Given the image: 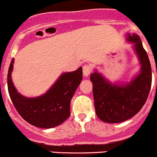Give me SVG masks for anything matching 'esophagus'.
Instances as JSON below:
<instances>
[{"instance_id":"esophagus-1","label":"esophagus","mask_w":157,"mask_h":157,"mask_svg":"<svg viewBox=\"0 0 157 157\" xmlns=\"http://www.w3.org/2000/svg\"><path fill=\"white\" fill-rule=\"evenodd\" d=\"M83 76L84 77H87L90 75V74L91 72V67L89 65H85L83 66Z\"/></svg>"}]
</instances>
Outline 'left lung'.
<instances>
[{"instance_id": "1", "label": "left lung", "mask_w": 157, "mask_h": 157, "mask_svg": "<svg viewBox=\"0 0 157 157\" xmlns=\"http://www.w3.org/2000/svg\"><path fill=\"white\" fill-rule=\"evenodd\" d=\"M125 36L140 63L139 73L125 82H112L97 70L90 78L96 114L104 122L120 123L133 117L144 105L151 89L152 68L141 40L135 33Z\"/></svg>"}]
</instances>
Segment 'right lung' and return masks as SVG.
<instances>
[{"instance_id": "right-lung-1", "label": "right lung", "mask_w": 157, "mask_h": 157, "mask_svg": "<svg viewBox=\"0 0 157 157\" xmlns=\"http://www.w3.org/2000/svg\"><path fill=\"white\" fill-rule=\"evenodd\" d=\"M14 59L8 72V90L15 108L29 124L43 128L58 126L70 116L71 100L82 79V68L64 72L46 93L28 98L15 87L12 79Z\"/></svg>"}]
</instances>
